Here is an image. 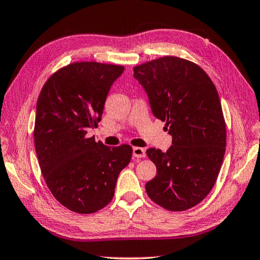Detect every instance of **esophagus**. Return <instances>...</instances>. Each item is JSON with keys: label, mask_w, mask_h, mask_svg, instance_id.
I'll list each match as a JSON object with an SVG mask.
<instances>
[{"label": "esophagus", "mask_w": 260, "mask_h": 260, "mask_svg": "<svg viewBox=\"0 0 260 260\" xmlns=\"http://www.w3.org/2000/svg\"><path fill=\"white\" fill-rule=\"evenodd\" d=\"M132 155L137 158H143L146 156V151L144 148H140V147H134V149H132Z\"/></svg>", "instance_id": "obj_1"}]
</instances>
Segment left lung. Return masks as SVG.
Returning a JSON list of instances; mask_svg holds the SVG:
<instances>
[{
  "mask_svg": "<svg viewBox=\"0 0 260 260\" xmlns=\"http://www.w3.org/2000/svg\"><path fill=\"white\" fill-rule=\"evenodd\" d=\"M134 77L172 136L166 153L146 151L157 169L146 192L168 210L189 209L210 192L223 163L226 126L216 87L202 68L176 56L135 67Z\"/></svg>",
  "mask_w": 260,
  "mask_h": 260,
  "instance_id": "left-lung-1",
  "label": "left lung"
}]
</instances>
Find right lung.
Segmentation results:
<instances>
[{
    "label": "right lung",
    "mask_w": 260,
    "mask_h": 260,
    "mask_svg": "<svg viewBox=\"0 0 260 260\" xmlns=\"http://www.w3.org/2000/svg\"><path fill=\"white\" fill-rule=\"evenodd\" d=\"M122 66L76 62L52 75L36 105L34 138L42 174L58 203L72 212L90 214L114 196L117 176L130 163L132 148H111L94 137L111 86Z\"/></svg>",
    "instance_id": "right-lung-1"
}]
</instances>
